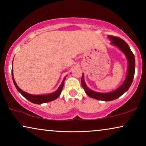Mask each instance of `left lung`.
Wrapping results in <instances>:
<instances>
[{
    "instance_id": "8db88e82",
    "label": "left lung",
    "mask_w": 146,
    "mask_h": 146,
    "mask_svg": "<svg viewBox=\"0 0 146 146\" xmlns=\"http://www.w3.org/2000/svg\"><path fill=\"white\" fill-rule=\"evenodd\" d=\"M111 40V44L115 46L123 52L125 55L127 60V73L126 78H125L124 82L122 84L119 86L118 88L113 92L108 93H100L97 92L93 91L89 88L86 84L84 80V74L81 79L82 86L85 92L89 97L92 98L94 99L99 100L102 101H111L113 100L117 99V98L120 97L121 95L123 94L125 92L127 91L129 88L130 87L133 82V77H134L135 73V57L131 50L129 48L128 44L120 38L113 36H108Z\"/></svg>"
}]
</instances>
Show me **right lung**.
Masks as SVG:
<instances>
[{"instance_id": "1", "label": "right lung", "mask_w": 146, "mask_h": 146, "mask_svg": "<svg viewBox=\"0 0 146 146\" xmlns=\"http://www.w3.org/2000/svg\"><path fill=\"white\" fill-rule=\"evenodd\" d=\"M12 78H13L14 84H15L16 88L17 89V90L19 91L26 99H27L28 100L30 101L32 103L36 104H43V103H46V102H48L54 100L58 98V97L60 95L61 92L62 90L64 84V81L66 79V77H65L64 78L60 86L56 90V91L54 92L49 94L33 95V94H30L25 92V91L22 90L21 88H19V87L17 86V83H16V82L15 80V78H14L13 77V68H12Z\"/></svg>"}]
</instances>
